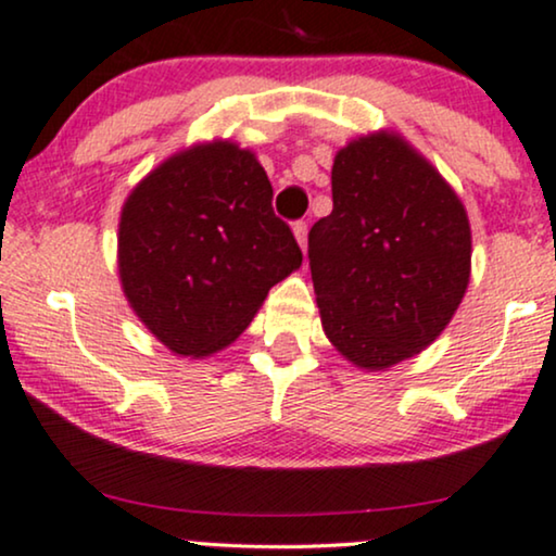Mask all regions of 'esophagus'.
Listing matches in <instances>:
<instances>
[{"label":"esophagus","mask_w":556,"mask_h":556,"mask_svg":"<svg viewBox=\"0 0 556 556\" xmlns=\"http://www.w3.org/2000/svg\"><path fill=\"white\" fill-rule=\"evenodd\" d=\"M292 230H294V238H298V243H300V249L305 251L307 249V223L305 220H298L292 226Z\"/></svg>","instance_id":"esophagus-1"}]
</instances>
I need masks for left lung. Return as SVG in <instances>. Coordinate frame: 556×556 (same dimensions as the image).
<instances>
[{"mask_svg":"<svg viewBox=\"0 0 556 556\" xmlns=\"http://www.w3.org/2000/svg\"><path fill=\"white\" fill-rule=\"evenodd\" d=\"M333 210L307 236L323 330L364 369L426 349L469 282L465 205L403 138L377 132L336 153Z\"/></svg>","mask_w":556,"mask_h":556,"instance_id":"1","label":"left lung"}]
</instances>
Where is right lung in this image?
<instances>
[{
    "instance_id": "obj_1",
    "label": "right lung",
    "mask_w": 556,
    "mask_h": 556,
    "mask_svg": "<svg viewBox=\"0 0 556 556\" xmlns=\"http://www.w3.org/2000/svg\"><path fill=\"white\" fill-rule=\"evenodd\" d=\"M271 194L254 153L228 140L177 153L132 189L117 238L123 290L174 354L228 346L302 264Z\"/></svg>"
}]
</instances>
